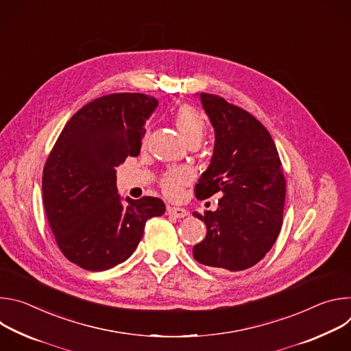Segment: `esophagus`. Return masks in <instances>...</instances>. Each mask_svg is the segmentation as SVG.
I'll return each instance as SVG.
<instances>
[{
    "label": "esophagus",
    "mask_w": 351,
    "mask_h": 351,
    "mask_svg": "<svg viewBox=\"0 0 351 351\" xmlns=\"http://www.w3.org/2000/svg\"><path fill=\"white\" fill-rule=\"evenodd\" d=\"M167 213H168V215L175 217V218H184V217L189 215V211H187V210L179 208V207H168V208H167Z\"/></svg>",
    "instance_id": "1"
}]
</instances>
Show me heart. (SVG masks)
I'll list each match as a JSON object with an SVG mask.
<instances>
[{
  "instance_id": "1",
  "label": "heart",
  "mask_w": 351,
  "mask_h": 351,
  "mask_svg": "<svg viewBox=\"0 0 351 351\" xmlns=\"http://www.w3.org/2000/svg\"><path fill=\"white\" fill-rule=\"evenodd\" d=\"M175 122L183 137L191 141H199L206 133V119L195 107L184 104L175 112ZM149 132L147 130L143 137V144L147 143ZM189 182V172L183 168H172L161 178V187L168 197H178L180 189Z\"/></svg>"
}]
</instances>
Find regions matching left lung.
<instances>
[{
    "instance_id": "left-lung-1",
    "label": "left lung",
    "mask_w": 351,
    "mask_h": 351,
    "mask_svg": "<svg viewBox=\"0 0 351 351\" xmlns=\"http://www.w3.org/2000/svg\"><path fill=\"white\" fill-rule=\"evenodd\" d=\"M203 107L215 130L211 164L194 187L206 199L215 193L217 211L194 217L207 234L194 245L197 263L228 271H244L272 248L283 219L286 180L269 132L252 114L225 98L202 93Z\"/></svg>"
}]
</instances>
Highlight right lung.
<instances>
[{"instance_id":"add662e5","label":"right lung","mask_w":351,"mask_h":351,"mask_svg":"<svg viewBox=\"0 0 351 351\" xmlns=\"http://www.w3.org/2000/svg\"><path fill=\"white\" fill-rule=\"evenodd\" d=\"M158 101L141 93L93 99L65 125L43 171L45 215L62 254L98 272L126 261L145 222L165 213L157 197L121 203L115 168L140 154L145 119Z\"/></svg>"}]
</instances>
